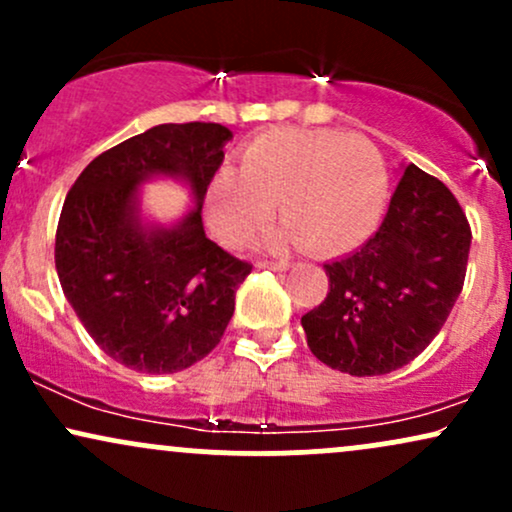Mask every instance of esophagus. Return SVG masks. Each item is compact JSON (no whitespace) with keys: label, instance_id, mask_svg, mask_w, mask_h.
Masks as SVG:
<instances>
[{"label":"esophagus","instance_id":"1","mask_svg":"<svg viewBox=\"0 0 512 512\" xmlns=\"http://www.w3.org/2000/svg\"><path fill=\"white\" fill-rule=\"evenodd\" d=\"M257 267H260V269H272V272H286V269L291 267V262H286V260H281V262L262 260V262H257Z\"/></svg>","mask_w":512,"mask_h":512}]
</instances>
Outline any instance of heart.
<instances>
[{
  "label": "heart",
  "mask_w": 512,
  "mask_h": 512,
  "mask_svg": "<svg viewBox=\"0 0 512 512\" xmlns=\"http://www.w3.org/2000/svg\"><path fill=\"white\" fill-rule=\"evenodd\" d=\"M390 180L378 146L363 134L332 129H269L245 146L240 173L221 168L204 209L223 243L240 245L274 219L281 245L317 255H342L373 236L383 219Z\"/></svg>",
  "instance_id": "b5f03b06"
}]
</instances>
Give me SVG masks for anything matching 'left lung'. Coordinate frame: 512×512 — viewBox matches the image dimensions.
Instances as JSON below:
<instances>
[{
	"label": "left lung",
	"instance_id": "obj_1",
	"mask_svg": "<svg viewBox=\"0 0 512 512\" xmlns=\"http://www.w3.org/2000/svg\"><path fill=\"white\" fill-rule=\"evenodd\" d=\"M467 216L443 182L414 163L375 236L327 262V298L301 317L317 361L366 378L414 361L460 298L467 272Z\"/></svg>",
	"mask_w": 512,
	"mask_h": 512
}]
</instances>
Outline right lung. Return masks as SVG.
Instances as JSON below:
<instances>
[{"instance_id": "add662e5", "label": "right lung", "mask_w": 512, "mask_h": 512, "mask_svg": "<svg viewBox=\"0 0 512 512\" xmlns=\"http://www.w3.org/2000/svg\"><path fill=\"white\" fill-rule=\"evenodd\" d=\"M233 132L214 122L156 125L93 158L57 223L55 267L91 339L139 373H178L221 342L250 264L221 250L202 204ZM173 179L193 204L170 224L143 214L146 181Z\"/></svg>"}]
</instances>
